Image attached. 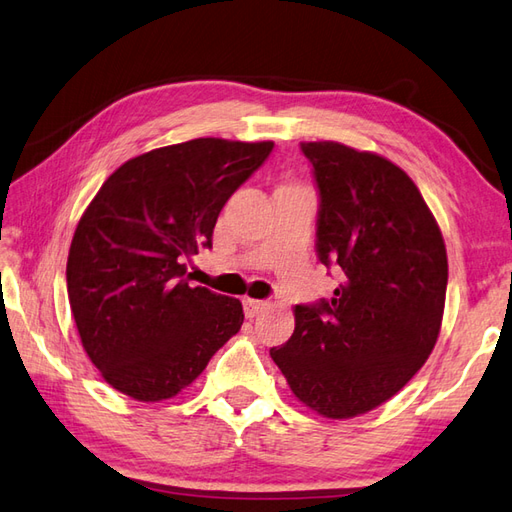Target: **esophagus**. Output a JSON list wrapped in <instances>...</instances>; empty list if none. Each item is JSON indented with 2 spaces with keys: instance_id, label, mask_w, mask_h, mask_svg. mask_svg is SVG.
Returning <instances> with one entry per match:
<instances>
[{
  "instance_id": "obj_1",
  "label": "esophagus",
  "mask_w": 512,
  "mask_h": 512,
  "mask_svg": "<svg viewBox=\"0 0 512 512\" xmlns=\"http://www.w3.org/2000/svg\"><path fill=\"white\" fill-rule=\"evenodd\" d=\"M267 309V302L265 300H254V298H245L243 300V311L245 315L252 320V317H256L258 313H263Z\"/></svg>"
}]
</instances>
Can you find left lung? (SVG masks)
<instances>
[{"label":"left lung","mask_w":512,"mask_h":512,"mask_svg":"<svg viewBox=\"0 0 512 512\" xmlns=\"http://www.w3.org/2000/svg\"><path fill=\"white\" fill-rule=\"evenodd\" d=\"M320 192L317 258L342 285L295 306V331L269 355L291 392L326 418H352L399 392L436 346L447 249L414 181L385 157L302 142Z\"/></svg>","instance_id":"left-lung-1"}]
</instances>
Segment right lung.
I'll return each mask as SVG.
<instances>
[{"label": "right lung", "mask_w": 512, "mask_h": 512, "mask_svg": "<svg viewBox=\"0 0 512 512\" xmlns=\"http://www.w3.org/2000/svg\"><path fill=\"white\" fill-rule=\"evenodd\" d=\"M274 142L199 138L124 162L83 212L67 295L83 348L135 401L170 399L241 331L243 306L190 287L184 260L212 247L219 212Z\"/></svg>", "instance_id": "obj_1"}]
</instances>
